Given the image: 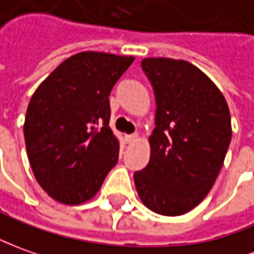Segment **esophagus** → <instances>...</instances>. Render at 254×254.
Masks as SVG:
<instances>
[{
	"mask_svg": "<svg viewBox=\"0 0 254 254\" xmlns=\"http://www.w3.org/2000/svg\"><path fill=\"white\" fill-rule=\"evenodd\" d=\"M138 139V134H131V135H126V142L127 144H134Z\"/></svg>",
	"mask_w": 254,
	"mask_h": 254,
	"instance_id": "obj_1",
	"label": "esophagus"
}]
</instances>
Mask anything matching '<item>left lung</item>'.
Here are the masks:
<instances>
[{"mask_svg": "<svg viewBox=\"0 0 254 254\" xmlns=\"http://www.w3.org/2000/svg\"><path fill=\"white\" fill-rule=\"evenodd\" d=\"M142 69L156 98L150 159L134 174L142 203L162 216H181L203 200L216 183L230 146L225 98L195 64L145 58Z\"/></svg>", "mask_w": 254, "mask_h": 254, "instance_id": "obj_1", "label": "left lung"}]
</instances>
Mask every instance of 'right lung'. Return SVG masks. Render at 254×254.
<instances>
[{
	"label": "right lung",
	"instance_id": "right-lung-1",
	"mask_svg": "<svg viewBox=\"0 0 254 254\" xmlns=\"http://www.w3.org/2000/svg\"><path fill=\"white\" fill-rule=\"evenodd\" d=\"M134 57L84 51L67 58L31 97L23 132L37 183L52 199L81 204L119 159L109 95Z\"/></svg>",
	"mask_w": 254,
	"mask_h": 254
}]
</instances>
